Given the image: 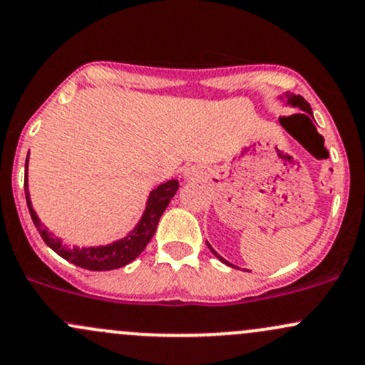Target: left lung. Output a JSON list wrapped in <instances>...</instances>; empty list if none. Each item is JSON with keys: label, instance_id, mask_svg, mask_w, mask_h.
<instances>
[{"label": "left lung", "instance_id": "obj_1", "mask_svg": "<svg viewBox=\"0 0 365 365\" xmlns=\"http://www.w3.org/2000/svg\"><path fill=\"white\" fill-rule=\"evenodd\" d=\"M288 101H289V103H292L293 106H300V108H302V110H304V112H305V113H298V115H302V117H307V118H309V120H310V117H312V110H310V105H309V103H307V101H305V98H304V96H300V94H289V96H288ZM208 248H210V250H212V252H214V255H215V257H217V259H219L220 262H224V264L231 265V264H229V262H227V260H224V259H222V257H220V255H219V253H217V252H215V250L210 247V245H208ZM231 267H235V265H231Z\"/></svg>", "mask_w": 365, "mask_h": 365}]
</instances>
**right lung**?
Instances as JSON below:
<instances>
[{
    "instance_id": "obj_1",
    "label": "right lung",
    "mask_w": 365,
    "mask_h": 365,
    "mask_svg": "<svg viewBox=\"0 0 365 365\" xmlns=\"http://www.w3.org/2000/svg\"><path fill=\"white\" fill-rule=\"evenodd\" d=\"M29 160V155H27ZM24 187H26V200L29 212H31L32 222H34L36 229L39 231L41 237L44 240V243L50 247L53 252L58 253L60 257H63L65 260L72 262V264L79 265V267L88 269V271H112V269H118L128 265L129 262H133L143 250L146 248V245L150 243V240L153 237L155 231H157V224L160 220L163 210L167 208V205L170 203L172 196L175 195V191L179 190V181L172 179L160 184L158 187H155L151 191L148 203H146V210L143 214L141 220L134 231H130L124 240H118L115 243L106 245V247H96V248H71L61 245V240L55 237L48 231L46 227L41 226L38 215L32 210L31 200H29V190H27V162H26V179H24Z\"/></svg>"
}]
</instances>
